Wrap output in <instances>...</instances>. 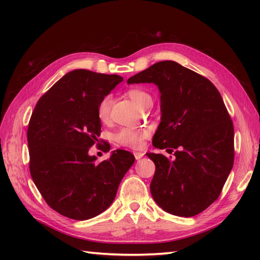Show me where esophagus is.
<instances>
[{
	"label": "esophagus",
	"instance_id": "obj_1",
	"mask_svg": "<svg viewBox=\"0 0 260 260\" xmlns=\"http://www.w3.org/2000/svg\"><path fill=\"white\" fill-rule=\"evenodd\" d=\"M133 155H135L136 159L139 160V159H141L144 156V153H142V152H135V153H133Z\"/></svg>",
	"mask_w": 260,
	"mask_h": 260
}]
</instances>
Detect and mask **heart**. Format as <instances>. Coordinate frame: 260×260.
<instances>
[{
  "label": "heart",
  "instance_id": "1",
  "mask_svg": "<svg viewBox=\"0 0 260 260\" xmlns=\"http://www.w3.org/2000/svg\"><path fill=\"white\" fill-rule=\"evenodd\" d=\"M128 96L135 102V103L141 107L144 108L149 103H152V98L147 92L142 89L133 88L128 92ZM113 105V96L111 94L103 96L96 106V115L102 122H107L111 117V109ZM147 131L144 129H135L130 127H123L117 130L113 139L118 145L127 146L132 148H139L143 145V141L147 137Z\"/></svg>",
  "mask_w": 260,
  "mask_h": 260
}]
</instances>
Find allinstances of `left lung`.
<instances>
[{
	"instance_id": "8db88e82",
	"label": "left lung",
	"mask_w": 260,
	"mask_h": 260,
	"mask_svg": "<svg viewBox=\"0 0 260 260\" xmlns=\"http://www.w3.org/2000/svg\"><path fill=\"white\" fill-rule=\"evenodd\" d=\"M155 83L160 91L161 121L156 148L174 158L147 153L155 164L151 193L165 211L193 217L217 201L233 167L234 129L216 86L207 78L172 60H164L128 83Z\"/></svg>"
}]
</instances>
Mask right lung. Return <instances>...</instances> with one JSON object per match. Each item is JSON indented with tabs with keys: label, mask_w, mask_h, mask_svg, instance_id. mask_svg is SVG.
Wrapping results in <instances>:
<instances>
[{
	"label": "right lung",
	"mask_w": 260,
	"mask_h": 260,
	"mask_svg": "<svg viewBox=\"0 0 260 260\" xmlns=\"http://www.w3.org/2000/svg\"><path fill=\"white\" fill-rule=\"evenodd\" d=\"M121 81L118 75L73 70L39 99L31 115V178L46 204L67 218L86 220L106 210L135 162L124 149H116L99 164L88 154L101 133L99 102ZM102 146L105 153L111 149L107 142Z\"/></svg>",
	"instance_id": "add662e5"
}]
</instances>
